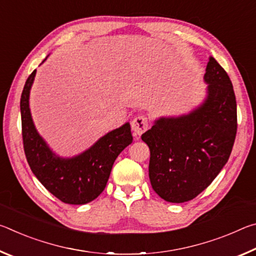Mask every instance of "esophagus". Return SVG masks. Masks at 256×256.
<instances>
[{
	"label": "esophagus",
	"instance_id": "obj_1",
	"mask_svg": "<svg viewBox=\"0 0 256 256\" xmlns=\"http://www.w3.org/2000/svg\"><path fill=\"white\" fill-rule=\"evenodd\" d=\"M131 126L134 133L138 136H141L142 133H144L149 128V120L144 115H138L132 120Z\"/></svg>",
	"mask_w": 256,
	"mask_h": 256
}]
</instances>
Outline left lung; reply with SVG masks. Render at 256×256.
<instances>
[{
  "label": "left lung",
  "instance_id": "1",
  "mask_svg": "<svg viewBox=\"0 0 256 256\" xmlns=\"http://www.w3.org/2000/svg\"><path fill=\"white\" fill-rule=\"evenodd\" d=\"M204 80L208 97L180 118H160L141 138L150 149L151 186L164 201L198 196L214 180L232 154L237 132V105L227 72L210 58Z\"/></svg>",
  "mask_w": 256,
  "mask_h": 256
}]
</instances>
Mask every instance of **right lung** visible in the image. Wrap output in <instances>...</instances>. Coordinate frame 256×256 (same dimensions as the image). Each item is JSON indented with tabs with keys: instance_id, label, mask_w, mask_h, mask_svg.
<instances>
[{
	"instance_id": "right-lung-1",
	"label": "right lung",
	"mask_w": 256,
	"mask_h": 256,
	"mask_svg": "<svg viewBox=\"0 0 256 256\" xmlns=\"http://www.w3.org/2000/svg\"><path fill=\"white\" fill-rule=\"evenodd\" d=\"M34 74L36 70L26 81L20 99L24 150L30 170L60 201L68 204L92 202L105 190L115 159L132 144L131 126L126 123L107 133L74 158L58 157L37 133L30 115L29 92Z\"/></svg>"
}]
</instances>
